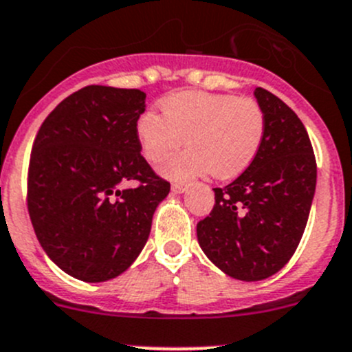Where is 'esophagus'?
<instances>
[{"label": "esophagus", "instance_id": "esophagus-1", "mask_svg": "<svg viewBox=\"0 0 352 352\" xmlns=\"http://www.w3.org/2000/svg\"><path fill=\"white\" fill-rule=\"evenodd\" d=\"M173 191H175V193H183V191H186V184H184V183H173Z\"/></svg>", "mask_w": 352, "mask_h": 352}]
</instances>
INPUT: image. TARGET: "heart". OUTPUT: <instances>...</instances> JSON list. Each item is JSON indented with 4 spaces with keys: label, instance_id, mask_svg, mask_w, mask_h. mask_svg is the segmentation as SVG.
<instances>
[{
    "label": "heart",
    "instance_id": "heart-1",
    "mask_svg": "<svg viewBox=\"0 0 352 352\" xmlns=\"http://www.w3.org/2000/svg\"><path fill=\"white\" fill-rule=\"evenodd\" d=\"M161 114L145 111L137 137L145 159L164 161L186 138L190 148L175 155L162 171L190 179L210 171L217 179L241 175L258 155L267 130L265 111L253 97L181 90L161 100Z\"/></svg>",
    "mask_w": 352,
    "mask_h": 352
}]
</instances>
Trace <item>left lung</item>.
I'll return each instance as SVG.
<instances>
[{
  "label": "left lung",
  "mask_w": 352,
  "mask_h": 352,
  "mask_svg": "<svg viewBox=\"0 0 352 352\" xmlns=\"http://www.w3.org/2000/svg\"><path fill=\"white\" fill-rule=\"evenodd\" d=\"M267 130L255 161L214 188L210 214L197 224L205 255L228 276L262 280L294 255L316 186V159L305 124L286 102L256 87Z\"/></svg>",
  "instance_id": "obj_1"
}]
</instances>
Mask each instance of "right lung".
Here are the masks:
<instances>
[{
    "mask_svg": "<svg viewBox=\"0 0 352 352\" xmlns=\"http://www.w3.org/2000/svg\"><path fill=\"white\" fill-rule=\"evenodd\" d=\"M144 111L142 90L89 85L63 99L37 131L27 173L30 221L44 252L75 279L123 274L168 197L169 181L140 154ZM128 180L135 186L121 190Z\"/></svg>",
    "mask_w": 352,
    "mask_h": 352,
    "instance_id": "obj_1",
    "label": "right lung"
}]
</instances>
